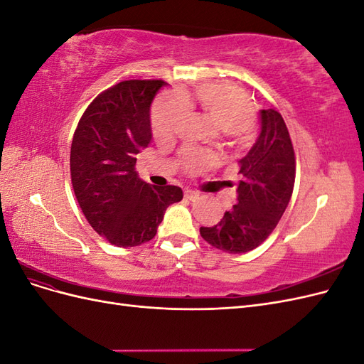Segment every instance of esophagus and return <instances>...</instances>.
Here are the masks:
<instances>
[{
	"mask_svg": "<svg viewBox=\"0 0 364 364\" xmlns=\"http://www.w3.org/2000/svg\"><path fill=\"white\" fill-rule=\"evenodd\" d=\"M183 196H185V199L196 200L197 197H199V193H196V191H193V190H185V191H183Z\"/></svg>",
	"mask_w": 364,
	"mask_h": 364,
	"instance_id": "obj_1",
	"label": "esophagus"
}]
</instances>
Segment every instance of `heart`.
I'll list each match as a JSON object with an SVG mask.
<instances>
[{
  "mask_svg": "<svg viewBox=\"0 0 364 364\" xmlns=\"http://www.w3.org/2000/svg\"><path fill=\"white\" fill-rule=\"evenodd\" d=\"M193 105L222 129L228 138L235 142L247 139L255 117V105L247 92L229 83H202L196 87L194 95L176 91L161 97L151 109L150 121L155 138L170 141L178 135ZM181 162L186 171L196 173L209 167L214 156L205 150L185 149Z\"/></svg>",
  "mask_w": 364,
  "mask_h": 364,
  "instance_id": "1",
  "label": "heart"
}]
</instances>
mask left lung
Instances as JSON below:
<instances>
[{
    "label": "left lung",
    "instance_id": "left-lung-1",
    "mask_svg": "<svg viewBox=\"0 0 364 364\" xmlns=\"http://www.w3.org/2000/svg\"><path fill=\"white\" fill-rule=\"evenodd\" d=\"M261 134L240 159L237 203L214 226L200 228L209 245L228 253L258 247L277 228L294 186L296 159L289 129L274 109H262Z\"/></svg>",
    "mask_w": 364,
    "mask_h": 364
}]
</instances>
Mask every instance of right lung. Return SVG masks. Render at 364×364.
Instances as JSON below:
<instances>
[{"label":"right lung","instance_id":"obj_1","mask_svg":"<svg viewBox=\"0 0 364 364\" xmlns=\"http://www.w3.org/2000/svg\"><path fill=\"white\" fill-rule=\"evenodd\" d=\"M164 80H124L94 98L71 144V182L95 232L118 247H134L158 232L164 213L182 200L179 186L138 178L136 155L151 139L150 105Z\"/></svg>","mask_w":364,"mask_h":364}]
</instances>
